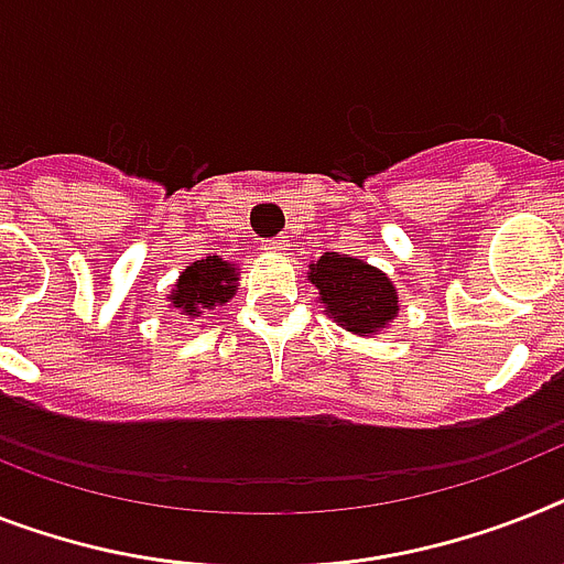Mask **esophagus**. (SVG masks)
Here are the masks:
<instances>
[{
    "label": "esophagus",
    "instance_id": "1",
    "mask_svg": "<svg viewBox=\"0 0 564 564\" xmlns=\"http://www.w3.org/2000/svg\"><path fill=\"white\" fill-rule=\"evenodd\" d=\"M286 240L283 238H272V240H267V243H263V249H267V252H274V254H281V252H286Z\"/></svg>",
    "mask_w": 564,
    "mask_h": 564
}]
</instances>
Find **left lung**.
<instances>
[{
  "label": "left lung",
  "instance_id": "left-lung-1",
  "mask_svg": "<svg viewBox=\"0 0 564 564\" xmlns=\"http://www.w3.org/2000/svg\"><path fill=\"white\" fill-rule=\"evenodd\" d=\"M310 281L318 286L326 312L335 315L349 333H378L399 312V297L390 278L364 260L324 252L318 263H312Z\"/></svg>",
  "mask_w": 564,
  "mask_h": 564
}]
</instances>
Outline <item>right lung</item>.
<instances>
[{"label":"right lung","instance_id":"1","mask_svg":"<svg viewBox=\"0 0 564 564\" xmlns=\"http://www.w3.org/2000/svg\"><path fill=\"white\" fill-rule=\"evenodd\" d=\"M235 267L215 258L197 260L186 272L180 274L177 286L172 292V304L177 310H183L186 315H203V312H212L215 306L226 304L231 295H235Z\"/></svg>","mask_w":564,"mask_h":564}]
</instances>
